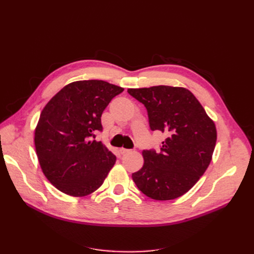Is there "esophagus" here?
I'll list each match as a JSON object with an SVG mask.
<instances>
[{
  "mask_svg": "<svg viewBox=\"0 0 254 254\" xmlns=\"http://www.w3.org/2000/svg\"><path fill=\"white\" fill-rule=\"evenodd\" d=\"M120 152H121V155H126V153H128V152H130V149H126V148H120Z\"/></svg>",
  "mask_w": 254,
  "mask_h": 254,
  "instance_id": "1",
  "label": "esophagus"
}]
</instances>
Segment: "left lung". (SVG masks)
<instances>
[{
  "label": "left lung",
  "instance_id": "obj_1",
  "mask_svg": "<svg viewBox=\"0 0 254 254\" xmlns=\"http://www.w3.org/2000/svg\"><path fill=\"white\" fill-rule=\"evenodd\" d=\"M148 112L149 126L166 135L160 151L143 150L132 180L144 195L173 200L193 188L210 165L216 126L191 92L182 87L128 89Z\"/></svg>",
  "mask_w": 254,
  "mask_h": 254
}]
</instances>
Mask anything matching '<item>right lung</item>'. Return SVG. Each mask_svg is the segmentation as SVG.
Listing matches in <instances>:
<instances>
[{
	"label": "right lung",
	"mask_w": 254,
	"mask_h": 254,
	"mask_svg": "<svg viewBox=\"0 0 254 254\" xmlns=\"http://www.w3.org/2000/svg\"><path fill=\"white\" fill-rule=\"evenodd\" d=\"M123 91L104 80H78L45 105L35 128L36 153L44 176L60 191L84 197L104 183L117 157L92 136L103 129L106 107Z\"/></svg>",
	"instance_id": "obj_1"
}]
</instances>
